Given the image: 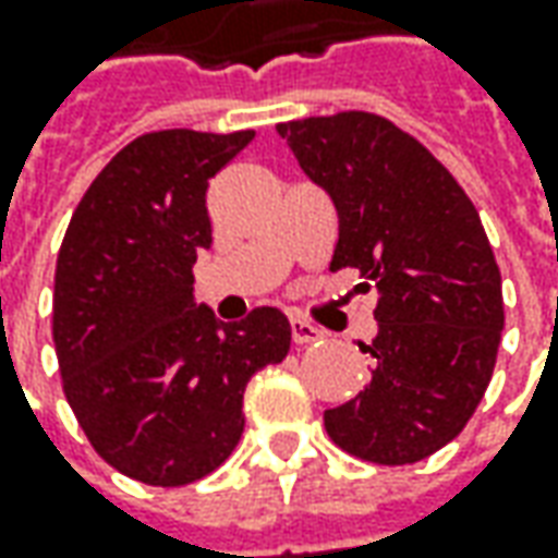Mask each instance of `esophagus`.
Here are the masks:
<instances>
[{"instance_id":"34e87169","label":"esophagus","mask_w":558,"mask_h":558,"mask_svg":"<svg viewBox=\"0 0 558 558\" xmlns=\"http://www.w3.org/2000/svg\"><path fill=\"white\" fill-rule=\"evenodd\" d=\"M290 337L296 345H308V342H317L320 339V330L312 327L308 320H302V317H290Z\"/></svg>"}]
</instances>
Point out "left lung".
I'll return each mask as SVG.
<instances>
[{"mask_svg":"<svg viewBox=\"0 0 558 558\" xmlns=\"http://www.w3.org/2000/svg\"><path fill=\"white\" fill-rule=\"evenodd\" d=\"M339 213L330 271L376 290L371 386L324 411L345 453L379 466L426 460L463 433L488 389L504 290L466 191L404 129L367 110L278 123Z\"/></svg>","mask_w":558,"mask_h":558,"instance_id":"1","label":"left lung"}]
</instances>
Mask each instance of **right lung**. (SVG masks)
I'll return each instance as SVG.
<instances>
[{
  "mask_svg": "<svg viewBox=\"0 0 558 558\" xmlns=\"http://www.w3.org/2000/svg\"><path fill=\"white\" fill-rule=\"evenodd\" d=\"M256 138L160 129L98 172L58 250L51 339L83 433L113 470L191 485L243 435L250 376L290 352V320L253 308L221 324L194 305L197 250L213 243L209 179Z\"/></svg>",
  "mask_w": 558,
  "mask_h": 558,
  "instance_id": "obj_1",
  "label": "right lung"
}]
</instances>
